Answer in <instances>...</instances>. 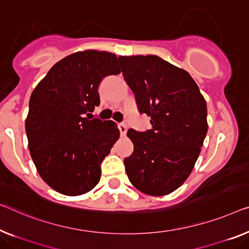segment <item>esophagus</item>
Here are the masks:
<instances>
[{"label": "esophagus", "instance_id": "obj_1", "mask_svg": "<svg viewBox=\"0 0 249 249\" xmlns=\"http://www.w3.org/2000/svg\"><path fill=\"white\" fill-rule=\"evenodd\" d=\"M118 129H120L121 135L125 136L126 132H127V126H126V124H124V123H120L118 124Z\"/></svg>", "mask_w": 249, "mask_h": 249}]
</instances>
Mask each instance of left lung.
I'll list each match as a JSON object with an SVG mask.
<instances>
[{
  "label": "left lung",
  "mask_w": 249,
  "mask_h": 249,
  "mask_svg": "<svg viewBox=\"0 0 249 249\" xmlns=\"http://www.w3.org/2000/svg\"><path fill=\"white\" fill-rule=\"evenodd\" d=\"M140 113L151 116L146 132L128 129L134 152L124 160L131 183L151 196L171 194L194 169L203 145L207 104L189 72L158 55H120Z\"/></svg>",
  "instance_id": "1"
}]
</instances>
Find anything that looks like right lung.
<instances>
[{"label":"right lung","mask_w":249,"mask_h":249,"mask_svg":"<svg viewBox=\"0 0 249 249\" xmlns=\"http://www.w3.org/2000/svg\"><path fill=\"white\" fill-rule=\"evenodd\" d=\"M120 72L114 53L79 51L58 61L32 91L25 120L30 154L59 194H86L101 180V164L120 131L113 121L86 116L101 103L103 78Z\"/></svg>","instance_id":"right-lung-1"}]
</instances>
